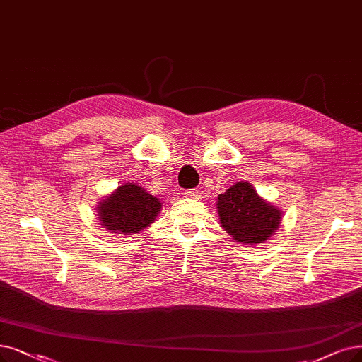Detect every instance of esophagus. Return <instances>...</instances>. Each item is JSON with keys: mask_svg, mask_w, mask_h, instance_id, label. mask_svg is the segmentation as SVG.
I'll return each mask as SVG.
<instances>
[{"mask_svg": "<svg viewBox=\"0 0 362 362\" xmlns=\"http://www.w3.org/2000/svg\"><path fill=\"white\" fill-rule=\"evenodd\" d=\"M184 196L189 199H200V192L199 190H185Z\"/></svg>", "mask_w": 362, "mask_h": 362, "instance_id": "esophagus-1", "label": "esophagus"}]
</instances>
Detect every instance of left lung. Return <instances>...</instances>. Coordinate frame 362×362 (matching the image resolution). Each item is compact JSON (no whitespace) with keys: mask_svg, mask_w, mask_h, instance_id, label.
<instances>
[{"mask_svg":"<svg viewBox=\"0 0 362 362\" xmlns=\"http://www.w3.org/2000/svg\"><path fill=\"white\" fill-rule=\"evenodd\" d=\"M220 221L242 243H263L281 223V211L257 194L250 182H238L218 196Z\"/></svg>","mask_w":362,"mask_h":362,"instance_id":"obj_1","label":"left lung"}]
</instances>
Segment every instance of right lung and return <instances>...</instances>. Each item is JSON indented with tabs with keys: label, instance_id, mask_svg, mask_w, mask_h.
Segmentation results:
<instances>
[{
	"label": "right lung",
	"instance_id": "1",
	"mask_svg": "<svg viewBox=\"0 0 362 362\" xmlns=\"http://www.w3.org/2000/svg\"><path fill=\"white\" fill-rule=\"evenodd\" d=\"M162 204L136 184H123L111 196L100 202L98 218L111 233H139L148 227Z\"/></svg>",
	"mask_w": 362,
	"mask_h": 362
}]
</instances>
